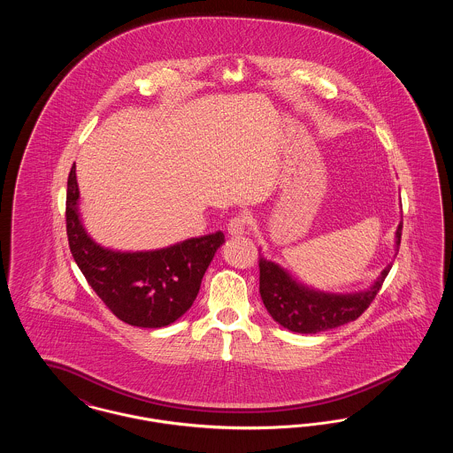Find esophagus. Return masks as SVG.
<instances>
[{
  "instance_id": "1",
  "label": "esophagus",
  "mask_w": 453,
  "mask_h": 453,
  "mask_svg": "<svg viewBox=\"0 0 453 453\" xmlns=\"http://www.w3.org/2000/svg\"><path fill=\"white\" fill-rule=\"evenodd\" d=\"M246 226H248L246 217H234V219H231L229 224H227V233L233 237L242 236V234H246Z\"/></svg>"
}]
</instances>
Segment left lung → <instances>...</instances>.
<instances>
[{"instance_id":"1","label":"left lung","mask_w":453,"mask_h":453,"mask_svg":"<svg viewBox=\"0 0 453 453\" xmlns=\"http://www.w3.org/2000/svg\"><path fill=\"white\" fill-rule=\"evenodd\" d=\"M403 222L395 229V255L401 244ZM392 263L380 272L373 283L358 292L334 294L312 288L294 279L279 263L259 258V294L273 321L288 331L301 334H316L355 321L375 299L386 280Z\"/></svg>"}]
</instances>
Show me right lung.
<instances>
[{
	"instance_id": "1",
	"label": "right lung",
	"mask_w": 453,
	"mask_h": 453,
	"mask_svg": "<svg viewBox=\"0 0 453 453\" xmlns=\"http://www.w3.org/2000/svg\"><path fill=\"white\" fill-rule=\"evenodd\" d=\"M65 227L73 258L96 296L120 321L152 329L170 326L192 307L211 261L226 241L217 231L148 251L102 246L83 224L76 165L67 178Z\"/></svg>"
}]
</instances>
